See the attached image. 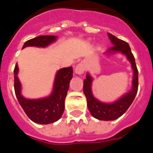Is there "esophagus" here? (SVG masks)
I'll return each mask as SVG.
<instances>
[{"instance_id": "1", "label": "esophagus", "mask_w": 153, "mask_h": 153, "mask_svg": "<svg viewBox=\"0 0 153 153\" xmlns=\"http://www.w3.org/2000/svg\"><path fill=\"white\" fill-rule=\"evenodd\" d=\"M85 70V66L83 63H80L75 68V73L78 75H80V74H83Z\"/></svg>"}]
</instances>
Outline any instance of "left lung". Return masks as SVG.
<instances>
[{
    "label": "left lung",
    "mask_w": 153,
    "mask_h": 153,
    "mask_svg": "<svg viewBox=\"0 0 153 153\" xmlns=\"http://www.w3.org/2000/svg\"><path fill=\"white\" fill-rule=\"evenodd\" d=\"M108 36L111 41L113 47L108 50L109 53H121L126 56L127 60L131 63V67L133 70V77L132 82V89L128 93L119 98L117 100L110 103L103 102L97 100L92 93L93 77L89 73L86 74V79L83 81V93L87 100V106L90 113L94 118L100 120L109 121L115 120L126 113L134 100L138 91V70L136 67L135 58L132 53L128 43L117 38L114 35L108 33Z\"/></svg>",
    "instance_id": "1"
}]
</instances>
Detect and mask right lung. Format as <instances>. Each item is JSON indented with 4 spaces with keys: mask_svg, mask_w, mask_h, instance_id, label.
<instances>
[{
    "mask_svg": "<svg viewBox=\"0 0 153 153\" xmlns=\"http://www.w3.org/2000/svg\"><path fill=\"white\" fill-rule=\"evenodd\" d=\"M57 39L56 36H39L24 43L23 49L27 47H47ZM17 63L13 70L14 90L19 103L25 113L33 122L39 124H50L56 122L64 111V102L70 82L73 77L72 67L60 69L55 76L53 87L50 96L40 99H27L21 94V83L17 76Z\"/></svg>",
    "mask_w": 153,
    "mask_h": 153,
    "instance_id": "right-lung-1",
    "label": "right lung"
}]
</instances>
